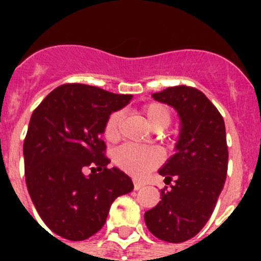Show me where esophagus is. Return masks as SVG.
<instances>
[{
    "label": "esophagus",
    "instance_id": "34e87169",
    "mask_svg": "<svg viewBox=\"0 0 261 261\" xmlns=\"http://www.w3.org/2000/svg\"><path fill=\"white\" fill-rule=\"evenodd\" d=\"M143 186H145L143 182H141V181H134V190H135V191L141 190V188H142Z\"/></svg>",
    "mask_w": 261,
    "mask_h": 261
}]
</instances>
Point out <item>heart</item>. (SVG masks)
Masks as SVG:
<instances>
[{"mask_svg":"<svg viewBox=\"0 0 261 261\" xmlns=\"http://www.w3.org/2000/svg\"><path fill=\"white\" fill-rule=\"evenodd\" d=\"M143 116L151 128L161 131L167 128L172 122V112L163 102H149L142 108ZM123 114L115 111L108 116L104 124V137L107 141L115 142L120 138V126H122ZM163 155L154 147L139 146L127 143L118 147L114 151V163L122 171L133 176H143L150 172L161 163Z\"/></svg>","mask_w":261,"mask_h":261,"instance_id":"heart-1","label":"heart"}]
</instances>
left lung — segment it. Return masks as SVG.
Masks as SVG:
<instances>
[{"label":"left lung","mask_w":261,"mask_h":261,"mask_svg":"<svg viewBox=\"0 0 261 261\" xmlns=\"http://www.w3.org/2000/svg\"><path fill=\"white\" fill-rule=\"evenodd\" d=\"M153 98L177 111L181 128L176 154L159 171L169 187L161 190L159 204L145 213V222L157 239L184 243L202 230L223 190L229 159L225 122L196 88L171 87Z\"/></svg>","instance_id":"obj_1"}]
</instances>
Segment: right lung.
I'll return each mask as SVG.
<instances>
[{
	"label": "right lung",
	"mask_w": 261,
	"mask_h": 261,
	"mask_svg": "<svg viewBox=\"0 0 261 261\" xmlns=\"http://www.w3.org/2000/svg\"><path fill=\"white\" fill-rule=\"evenodd\" d=\"M131 97L63 84L31 116L24 139L27 188L43 222L57 236L71 241L92 237L104 226L115 199L134 188L124 172L108 169L101 139L108 116Z\"/></svg>",
	"instance_id": "1"
}]
</instances>
